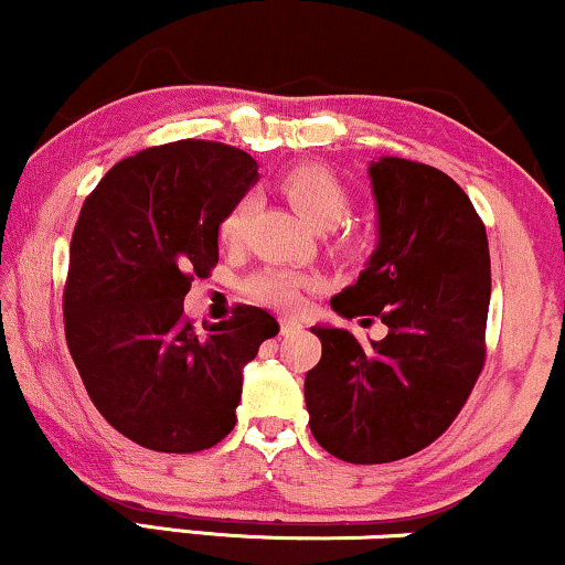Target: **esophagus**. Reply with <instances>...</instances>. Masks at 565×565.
Listing matches in <instances>:
<instances>
[{"label": "esophagus", "mask_w": 565, "mask_h": 565, "mask_svg": "<svg viewBox=\"0 0 565 565\" xmlns=\"http://www.w3.org/2000/svg\"><path fill=\"white\" fill-rule=\"evenodd\" d=\"M298 330H301V322H298V319H282L280 322V335H294Z\"/></svg>", "instance_id": "34e87169"}]
</instances>
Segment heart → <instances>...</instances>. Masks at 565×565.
Returning <instances> with one entry per match:
<instances>
[{
    "label": "heart",
    "mask_w": 565,
    "mask_h": 565,
    "mask_svg": "<svg viewBox=\"0 0 565 565\" xmlns=\"http://www.w3.org/2000/svg\"><path fill=\"white\" fill-rule=\"evenodd\" d=\"M280 193L306 225L315 230H335L348 220L351 199L345 185L319 164H298L280 180ZM250 201H238L220 222V241L235 248L246 241ZM311 280L288 269H262L246 280V294L264 306L282 311L301 309Z\"/></svg>",
    "instance_id": "b5f03b06"
}]
</instances>
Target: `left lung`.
Here are the masks:
<instances>
[{"mask_svg": "<svg viewBox=\"0 0 565 565\" xmlns=\"http://www.w3.org/2000/svg\"><path fill=\"white\" fill-rule=\"evenodd\" d=\"M369 180L377 248L330 306L380 317L387 335L311 327L322 359L303 385L311 435L348 463L398 461L450 427L482 372L490 309L487 233L461 185L401 157L369 164Z\"/></svg>", "mask_w": 565, "mask_h": 565, "instance_id": "obj_1", "label": "left lung"}]
</instances>
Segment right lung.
Wrapping results in <instances>:
<instances>
[{"label": "right lung", "instance_id": "right-lung-1", "mask_svg": "<svg viewBox=\"0 0 565 565\" xmlns=\"http://www.w3.org/2000/svg\"><path fill=\"white\" fill-rule=\"evenodd\" d=\"M259 180L246 151L175 141L117 162L81 209L70 243L65 338L88 398L120 435L196 452L235 427L243 366L280 332L256 306L196 330L193 275L220 259V222Z\"/></svg>", "mask_w": 565, "mask_h": 565}]
</instances>
